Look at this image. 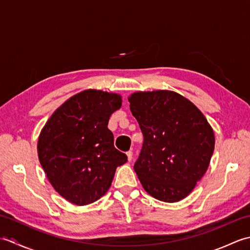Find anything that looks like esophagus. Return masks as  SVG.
<instances>
[{
	"label": "esophagus",
	"instance_id": "esophagus-1",
	"mask_svg": "<svg viewBox=\"0 0 250 250\" xmlns=\"http://www.w3.org/2000/svg\"><path fill=\"white\" fill-rule=\"evenodd\" d=\"M126 157H128V161L131 162L132 161V158H133V152H132L131 150L126 152Z\"/></svg>",
	"mask_w": 250,
	"mask_h": 250
}]
</instances>
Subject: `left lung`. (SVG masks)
<instances>
[{"mask_svg": "<svg viewBox=\"0 0 250 250\" xmlns=\"http://www.w3.org/2000/svg\"><path fill=\"white\" fill-rule=\"evenodd\" d=\"M130 109L144 143L134 171L147 193L174 203L188 196L208 168L215 135L196 106L169 90L139 91Z\"/></svg>", "mask_w": 250, "mask_h": 250, "instance_id": "left-lung-1", "label": "left lung"}]
</instances>
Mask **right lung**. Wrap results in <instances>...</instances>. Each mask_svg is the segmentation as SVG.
Segmentation results:
<instances>
[{"mask_svg": "<svg viewBox=\"0 0 250 250\" xmlns=\"http://www.w3.org/2000/svg\"><path fill=\"white\" fill-rule=\"evenodd\" d=\"M121 95L88 89L65 101L42 129L37 153L49 183L62 198L78 206L107 192L116 168L128 161L114 146L110 115Z\"/></svg>", "mask_w": 250, "mask_h": 250, "instance_id": "right-lung-1", "label": "right lung"}]
</instances>
